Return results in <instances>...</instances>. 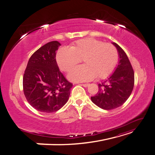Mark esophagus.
<instances>
[{
    "label": "esophagus",
    "instance_id": "esophagus-1",
    "mask_svg": "<svg viewBox=\"0 0 155 155\" xmlns=\"http://www.w3.org/2000/svg\"><path fill=\"white\" fill-rule=\"evenodd\" d=\"M81 85H82V86H83V87H89V84H82Z\"/></svg>",
    "mask_w": 155,
    "mask_h": 155
}]
</instances>
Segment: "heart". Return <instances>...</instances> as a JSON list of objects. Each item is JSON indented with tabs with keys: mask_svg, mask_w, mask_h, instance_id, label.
Returning a JSON list of instances; mask_svg holds the SVG:
<instances>
[{
	"mask_svg": "<svg viewBox=\"0 0 155 155\" xmlns=\"http://www.w3.org/2000/svg\"><path fill=\"white\" fill-rule=\"evenodd\" d=\"M83 59L84 66L74 69L68 78L74 82H83L107 77L118 62V52L114 45L93 38L79 39L70 49L62 48L56 55L60 68L65 72L73 69Z\"/></svg>",
	"mask_w": 155,
	"mask_h": 155,
	"instance_id": "b5f03b06",
	"label": "heart"
}]
</instances>
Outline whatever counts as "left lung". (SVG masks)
Masks as SVG:
<instances>
[{
	"label": "left lung",
	"instance_id": "8db88e82",
	"mask_svg": "<svg viewBox=\"0 0 155 155\" xmlns=\"http://www.w3.org/2000/svg\"><path fill=\"white\" fill-rule=\"evenodd\" d=\"M112 44L118 51V64L114 73L98 84L97 93L91 97L93 103L105 110L122 105L131 95L134 84V72L128 56L120 45Z\"/></svg>",
	"mask_w": 155,
	"mask_h": 155
}]
</instances>
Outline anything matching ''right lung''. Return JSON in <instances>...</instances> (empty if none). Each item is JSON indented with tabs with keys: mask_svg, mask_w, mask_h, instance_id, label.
<instances>
[{
	"mask_svg": "<svg viewBox=\"0 0 155 155\" xmlns=\"http://www.w3.org/2000/svg\"><path fill=\"white\" fill-rule=\"evenodd\" d=\"M61 45L48 42L30 58L23 78V92L29 104L38 111L52 113L68 101L72 84L58 66L56 54Z\"/></svg>",
	"mask_w": 155,
	"mask_h": 155,
	"instance_id": "obj_1",
	"label": "right lung"
}]
</instances>
